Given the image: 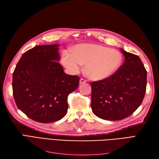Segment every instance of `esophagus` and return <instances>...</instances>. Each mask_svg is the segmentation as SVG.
<instances>
[{
    "label": "esophagus",
    "instance_id": "34e87169",
    "mask_svg": "<svg viewBox=\"0 0 159 159\" xmlns=\"http://www.w3.org/2000/svg\"><path fill=\"white\" fill-rule=\"evenodd\" d=\"M86 82V80H84V78H81L80 80V84H84Z\"/></svg>",
    "mask_w": 159,
    "mask_h": 159
}]
</instances>
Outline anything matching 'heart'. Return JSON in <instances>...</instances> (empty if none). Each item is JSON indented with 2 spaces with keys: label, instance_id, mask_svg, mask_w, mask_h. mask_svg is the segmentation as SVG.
Listing matches in <instances>:
<instances>
[{
  "label": "heart",
  "instance_id": "obj_1",
  "mask_svg": "<svg viewBox=\"0 0 159 159\" xmlns=\"http://www.w3.org/2000/svg\"><path fill=\"white\" fill-rule=\"evenodd\" d=\"M119 51L99 44H82L74 47L71 55L66 53L61 63L71 73L76 74L85 65V75L91 80L102 81L112 76L122 63Z\"/></svg>",
  "mask_w": 159,
  "mask_h": 159
}]
</instances>
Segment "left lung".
I'll list each match as a JSON object with an SVG mask.
<instances>
[{
	"label": "left lung",
	"instance_id": "left-lung-1",
	"mask_svg": "<svg viewBox=\"0 0 159 159\" xmlns=\"http://www.w3.org/2000/svg\"><path fill=\"white\" fill-rule=\"evenodd\" d=\"M125 61L108 79L91 83V107L96 116L119 121L140 106L145 95L147 70L138 56L121 48Z\"/></svg>",
	"mask_w": 159,
	"mask_h": 159
}]
</instances>
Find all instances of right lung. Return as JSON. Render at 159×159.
<instances>
[{
  "mask_svg": "<svg viewBox=\"0 0 159 159\" xmlns=\"http://www.w3.org/2000/svg\"><path fill=\"white\" fill-rule=\"evenodd\" d=\"M59 46H36L26 51L13 72V95L18 108L39 123L63 118L68 109V96L79 85V77L66 74L58 63Z\"/></svg>",
  "mask_w": 159,
  "mask_h": 159,
  "instance_id": "add662e5",
  "label": "right lung"
}]
</instances>
